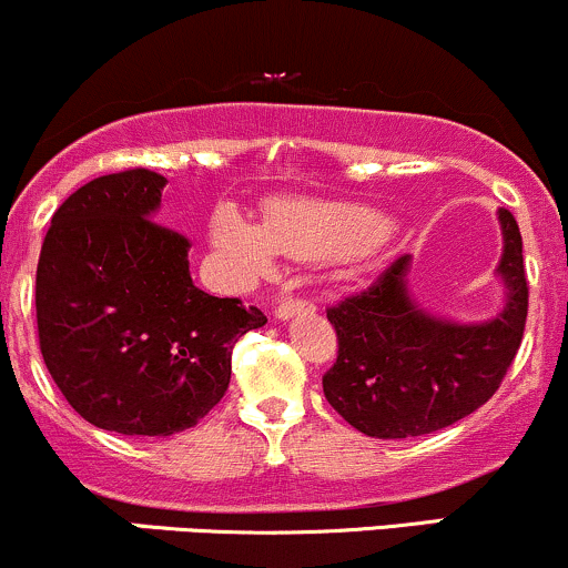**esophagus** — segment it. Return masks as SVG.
<instances>
[{"mask_svg": "<svg viewBox=\"0 0 568 568\" xmlns=\"http://www.w3.org/2000/svg\"><path fill=\"white\" fill-rule=\"evenodd\" d=\"M312 310H315V304H312L310 298L285 296V298H280V304L275 306V317L277 321H288V317L298 315V312H312Z\"/></svg>", "mask_w": 568, "mask_h": 568, "instance_id": "34e87169", "label": "esophagus"}]
</instances>
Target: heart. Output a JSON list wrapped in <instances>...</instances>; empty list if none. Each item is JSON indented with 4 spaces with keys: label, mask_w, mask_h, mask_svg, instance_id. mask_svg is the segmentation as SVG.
I'll return each mask as SVG.
<instances>
[{
    "label": "heart",
    "mask_w": 568,
    "mask_h": 568,
    "mask_svg": "<svg viewBox=\"0 0 568 568\" xmlns=\"http://www.w3.org/2000/svg\"><path fill=\"white\" fill-rule=\"evenodd\" d=\"M387 232V219L371 207L317 200L272 202L264 226L232 205H221L211 221L213 245L237 283L270 275L277 251L304 262H342L366 256Z\"/></svg>",
    "instance_id": "heart-1"
}]
</instances>
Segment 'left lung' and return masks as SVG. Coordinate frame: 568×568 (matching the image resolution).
<instances>
[{
    "label": "left lung",
    "instance_id": "1",
    "mask_svg": "<svg viewBox=\"0 0 568 568\" xmlns=\"http://www.w3.org/2000/svg\"><path fill=\"white\" fill-rule=\"evenodd\" d=\"M507 304L494 321L456 325L410 302L408 256H397L366 291L328 306L338 338L323 393L334 410L371 438H414L465 419L499 389L529 312L518 221L499 207Z\"/></svg>",
    "mask_w": 568,
    "mask_h": 568
}]
</instances>
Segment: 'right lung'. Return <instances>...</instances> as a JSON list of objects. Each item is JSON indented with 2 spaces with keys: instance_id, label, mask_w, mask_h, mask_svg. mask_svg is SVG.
Here are the masks:
<instances>
[{
  "instance_id": "1",
  "label": "right lung",
  "mask_w": 568,
  "mask_h": 568,
  "mask_svg": "<svg viewBox=\"0 0 568 568\" xmlns=\"http://www.w3.org/2000/svg\"><path fill=\"white\" fill-rule=\"evenodd\" d=\"M162 186L146 168L80 186L37 264L44 366L82 419L120 435L197 425L230 387L237 338L266 323L192 283V243L154 221Z\"/></svg>"
}]
</instances>
